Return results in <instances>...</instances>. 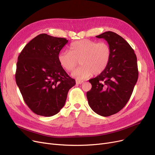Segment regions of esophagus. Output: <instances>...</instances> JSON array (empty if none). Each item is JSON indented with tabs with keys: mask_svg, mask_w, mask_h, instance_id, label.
<instances>
[{
	"mask_svg": "<svg viewBox=\"0 0 155 155\" xmlns=\"http://www.w3.org/2000/svg\"><path fill=\"white\" fill-rule=\"evenodd\" d=\"M84 83V81H81V80H76V84H82Z\"/></svg>",
	"mask_w": 155,
	"mask_h": 155,
	"instance_id": "1",
	"label": "esophagus"
}]
</instances>
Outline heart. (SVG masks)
Returning a JSON list of instances; mask_svg holds the SVG:
<instances>
[{
    "mask_svg": "<svg viewBox=\"0 0 155 155\" xmlns=\"http://www.w3.org/2000/svg\"><path fill=\"white\" fill-rule=\"evenodd\" d=\"M110 56V48L107 43L82 39L72 43L69 51H61L58 60L61 67L67 71L74 69L79 60L81 66L71 73V76L77 80H83L93 74L102 73L108 66Z\"/></svg>",
    "mask_w": 155,
    "mask_h": 155,
    "instance_id": "1",
    "label": "heart"
}]
</instances>
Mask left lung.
<instances>
[{
    "label": "left lung",
    "instance_id": "obj_1",
    "mask_svg": "<svg viewBox=\"0 0 155 155\" xmlns=\"http://www.w3.org/2000/svg\"><path fill=\"white\" fill-rule=\"evenodd\" d=\"M107 41L111 56L108 66L95 78L89 80V106L97 114L107 117L123 109L131 97L138 78L137 58L126 41L112 31L97 36Z\"/></svg>",
    "mask_w": 155,
    "mask_h": 155
}]
</instances>
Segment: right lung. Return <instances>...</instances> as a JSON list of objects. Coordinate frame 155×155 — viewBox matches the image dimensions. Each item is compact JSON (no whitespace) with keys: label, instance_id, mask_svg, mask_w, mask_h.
Here are the masks:
<instances>
[{"label":"right lung","instance_id":"right-lung-1","mask_svg":"<svg viewBox=\"0 0 155 155\" xmlns=\"http://www.w3.org/2000/svg\"><path fill=\"white\" fill-rule=\"evenodd\" d=\"M68 40L41 34L18 56L15 82L23 99L38 115L53 116L64 106L75 80L60 65L58 56Z\"/></svg>","mask_w":155,"mask_h":155}]
</instances>
